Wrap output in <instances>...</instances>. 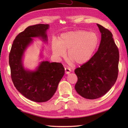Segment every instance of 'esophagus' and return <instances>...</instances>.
Segmentation results:
<instances>
[{"label": "esophagus", "instance_id": "obj_1", "mask_svg": "<svg viewBox=\"0 0 128 128\" xmlns=\"http://www.w3.org/2000/svg\"><path fill=\"white\" fill-rule=\"evenodd\" d=\"M64 70H65V73L66 74H69L71 72V69L69 68L66 67L64 68Z\"/></svg>", "mask_w": 128, "mask_h": 128}]
</instances>
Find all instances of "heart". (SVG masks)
Segmentation results:
<instances>
[{"instance_id": "obj_1", "label": "heart", "mask_w": 128, "mask_h": 128, "mask_svg": "<svg viewBox=\"0 0 128 128\" xmlns=\"http://www.w3.org/2000/svg\"><path fill=\"white\" fill-rule=\"evenodd\" d=\"M99 44L96 33L86 30H76L62 34L58 42L53 41L52 52L58 58L65 56L77 64H83L90 60Z\"/></svg>"}]
</instances>
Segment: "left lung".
I'll list each match as a JSON object with an SVG mask.
<instances>
[{"mask_svg": "<svg viewBox=\"0 0 128 128\" xmlns=\"http://www.w3.org/2000/svg\"><path fill=\"white\" fill-rule=\"evenodd\" d=\"M96 25L102 34L98 51L75 70L78 78L75 90L88 99H97L105 94L116 82L118 72L119 52L113 34L102 26Z\"/></svg>", "mask_w": 128, "mask_h": 128, "instance_id": "obj_1", "label": "left lung"}]
</instances>
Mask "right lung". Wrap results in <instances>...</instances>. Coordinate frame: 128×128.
Returning <instances> with one entry per match:
<instances>
[{
	"mask_svg": "<svg viewBox=\"0 0 128 128\" xmlns=\"http://www.w3.org/2000/svg\"><path fill=\"white\" fill-rule=\"evenodd\" d=\"M48 24L29 26L14 40L9 55L11 78L15 87L26 98L42 102L51 99L64 74L63 65L59 62L42 61L35 70H26L22 62L26 48L33 41L32 37H41L48 40L46 30Z\"/></svg>",
	"mask_w": 128,
	"mask_h": 128,
	"instance_id": "1",
	"label": "right lung"
}]
</instances>
